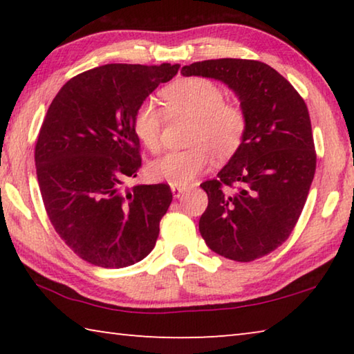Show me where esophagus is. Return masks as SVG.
<instances>
[{"label":"esophagus","mask_w":354,"mask_h":354,"mask_svg":"<svg viewBox=\"0 0 354 354\" xmlns=\"http://www.w3.org/2000/svg\"><path fill=\"white\" fill-rule=\"evenodd\" d=\"M185 187H179V185H171V194L175 198H179V196H183V194H185Z\"/></svg>","instance_id":"1"}]
</instances>
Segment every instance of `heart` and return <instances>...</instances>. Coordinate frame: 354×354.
I'll return each instance as SVG.
<instances>
[{"label":"heart","mask_w":354,"mask_h":354,"mask_svg":"<svg viewBox=\"0 0 354 354\" xmlns=\"http://www.w3.org/2000/svg\"><path fill=\"white\" fill-rule=\"evenodd\" d=\"M164 111L169 117L192 120L189 136L190 147L183 151H169L148 167V175L154 181L185 187L207 170L211 159L225 162L241 148L247 117L236 104L225 103V93L212 81L205 77H184L167 86L160 92ZM164 115L154 103H145L137 109L133 129L143 147L159 148Z\"/></svg>","instance_id":"obj_1"}]
</instances>
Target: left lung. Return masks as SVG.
Here are the masks:
<instances>
[{"label": "left lung", "mask_w": 354, "mask_h": 354, "mask_svg": "<svg viewBox=\"0 0 354 354\" xmlns=\"http://www.w3.org/2000/svg\"><path fill=\"white\" fill-rule=\"evenodd\" d=\"M181 75L226 84L247 117L239 151L218 179L201 184L209 200L201 237L226 259H259L290 236L313 184L317 156L308 107L284 76L259 61L212 59L185 65ZM236 182L241 189L234 194L223 190Z\"/></svg>", "instance_id": "left-lung-1"}]
</instances>
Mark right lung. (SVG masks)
I'll list each match as a JSON object with an SVG mask.
<instances>
[{
  "mask_svg": "<svg viewBox=\"0 0 354 354\" xmlns=\"http://www.w3.org/2000/svg\"><path fill=\"white\" fill-rule=\"evenodd\" d=\"M178 70L107 64L71 77L48 107L34 156L41 198L57 234L93 266H133L158 241L170 187L137 184L122 192V179L136 178L142 165L137 109Z\"/></svg>",
  "mask_w": 354,
  "mask_h": 354,
  "instance_id": "1",
  "label": "right lung"
}]
</instances>
